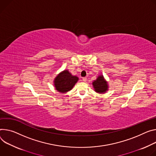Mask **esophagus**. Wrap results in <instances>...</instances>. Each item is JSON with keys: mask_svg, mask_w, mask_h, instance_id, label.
I'll use <instances>...</instances> for the list:
<instances>
[{"mask_svg": "<svg viewBox=\"0 0 156 156\" xmlns=\"http://www.w3.org/2000/svg\"><path fill=\"white\" fill-rule=\"evenodd\" d=\"M82 79H83V81H84V82L87 81V77H84V78H83Z\"/></svg>", "mask_w": 156, "mask_h": 156, "instance_id": "obj_1", "label": "esophagus"}]
</instances>
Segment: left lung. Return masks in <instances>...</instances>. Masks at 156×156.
I'll list each match as a JSON object with an SVG mask.
<instances>
[{"label":"left lung","instance_id":"left-lung-1","mask_svg":"<svg viewBox=\"0 0 156 156\" xmlns=\"http://www.w3.org/2000/svg\"><path fill=\"white\" fill-rule=\"evenodd\" d=\"M92 84L94 91L98 93H105L108 90V84L103 75H100L94 80Z\"/></svg>","mask_w":156,"mask_h":156}]
</instances>
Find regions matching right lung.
<instances>
[{
  "label": "right lung",
  "instance_id": "right-lung-1",
  "mask_svg": "<svg viewBox=\"0 0 156 156\" xmlns=\"http://www.w3.org/2000/svg\"><path fill=\"white\" fill-rule=\"evenodd\" d=\"M78 80V77L73 76L68 70H64L56 76L53 82L55 89L65 93L72 90Z\"/></svg>",
  "mask_w": 156,
  "mask_h": 156
}]
</instances>
